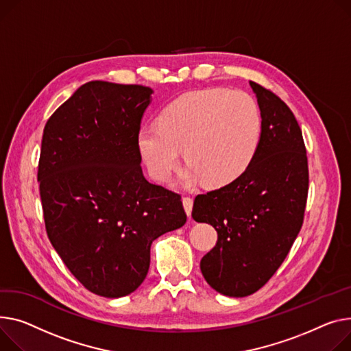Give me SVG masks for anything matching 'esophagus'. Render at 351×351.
<instances>
[{
  "mask_svg": "<svg viewBox=\"0 0 351 351\" xmlns=\"http://www.w3.org/2000/svg\"><path fill=\"white\" fill-rule=\"evenodd\" d=\"M182 202H183V207H184L186 215H188V217H191L192 208H193V199H192L191 196H184V197L182 199Z\"/></svg>",
  "mask_w": 351,
  "mask_h": 351,
  "instance_id": "esophagus-1",
  "label": "esophagus"
}]
</instances>
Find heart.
Masks as SVG:
<instances>
[{
    "mask_svg": "<svg viewBox=\"0 0 351 351\" xmlns=\"http://www.w3.org/2000/svg\"><path fill=\"white\" fill-rule=\"evenodd\" d=\"M261 134V111L248 93L215 87L186 93L169 103L158 125L138 131L136 145L155 180L171 179L183 151L189 165L184 183L220 188L250 168Z\"/></svg>",
    "mask_w": 351,
    "mask_h": 351,
    "instance_id": "heart-1",
    "label": "heart"
}]
</instances>
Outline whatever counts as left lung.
Listing matches in <instances>:
<instances>
[{
  "mask_svg": "<svg viewBox=\"0 0 351 351\" xmlns=\"http://www.w3.org/2000/svg\"><path fill=\"white\" fill-rule=\"evenodd\" d=\"M261 117V143L250 168L220 189L197 195L192 217L212 224L217 243L200 261L207 284L243 298L261 289L281 267L305 215L309 171L305 143L291 108L250 82Z\"/></svg>",
  "mask_w": 351,
  "mask_h": 351,
  "instance_id": "1",
  "label": "left lung"
}]
</instances>
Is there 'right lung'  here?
I'll list each match as a JSON object with an SVG mask.
<instances>
[{
  "instance_id": "right-lung-1",
  "label": "right lung",
  "mask_w": 351,
  "mask_h": 351,
  "mask_svg": "<svg viewBox=\"0 0 351 351\" xmlns=\"http://www.w3.org/2000/svg\"><path fill=\"white\" fill-rule=\"evenodd\" d=\"M152 88L95 80L48 120L38 167L48 237L90 292L121 298L149 269L151 244L186 223L180 195L149 183L136 135Z\"/></svg>"
}]
</instances>
